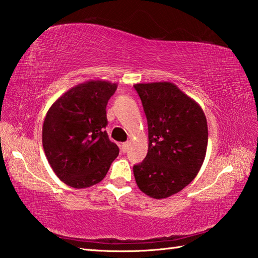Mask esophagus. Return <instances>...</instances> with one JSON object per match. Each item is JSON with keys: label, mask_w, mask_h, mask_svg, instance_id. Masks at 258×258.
<instances>
[{"label": "esophagus", "mask_w": 258, "mask_h": 258, "mask_svg": "<svg viewBox=\"0 0 258 258\" xmlns=\"http://www.w3.org/2000/svg\"><path fill=\"white\" fill-rule=\"evenodd\" d=\"M128 149H129V143L128 142L123 143L122 146H121V150H122L123 153H125V152H128Z\"/></svg>", "instance_id": "esophagus-1"}]
</instances>
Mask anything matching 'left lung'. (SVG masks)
<instances>
[{
	"label": "left lung",
	"instance_id": "left-lung-1",
	"mask_svg": "<svg viewBox=\"0 0 258 258\" xmlns=\"http://www.w3.org/2000/svg\"><path fill=\"white\" fill-rule=\"evenodd\" d=\"M148 123V153L134 166L140 191L165 199L187 186L205 162L206 114L198 102L171 82L135 84Z\"/></svg>",
	"mask_w": 258,
	"mask_h": 258
}]
</instances>
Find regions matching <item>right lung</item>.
Masks as SVG:
<instances>
[{
	"instance_id": "add662e5",
	"label": "right lung",
	"mask_w": 258,
	"mask_h": 258,
	"mask_svg": "<svg viewBox=\"0 0 258 258\" xmlns=\"http://www.w3.org/2000/svg\"><path fill=\"white\" fill-rule=\"evenodd\" d=\"M116 87L109 81H86L65 92L48 110L42 147L52 171L67 185L98 184L119 155L104 130L106 104Z\"/></svg>"
}]
</instances>
